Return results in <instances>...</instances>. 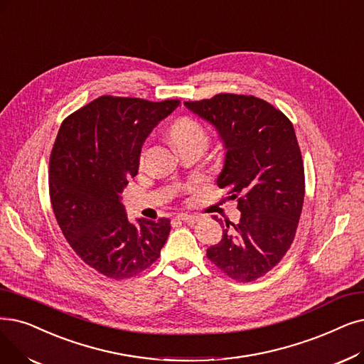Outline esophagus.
<instances>
[{
	"label": "esophagus",
	"instance_id": "34e87169",
	"mask_svg": "<svg viewBox=\"0 0 364 364\" xmlns=\"http://www.w3.org/2000/svg\"><path fill=\"white\" fill-rule=\"evenodd\" d=\"M176 220L178 221H184V223H196V221L199 220L198 215H192V214H186V213H181L176 217Z\"/></svg>",
	"mask_w": 364,
	"mask_h": 364
}]
</instances>
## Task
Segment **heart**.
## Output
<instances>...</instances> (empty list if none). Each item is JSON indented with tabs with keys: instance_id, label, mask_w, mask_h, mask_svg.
Returning a JSON list of instances; mask_svg holds the SVG:
<instances>
[{
	"instance_id": "b5f03b06",
	"label": "heart",
	"mask_w": 364,
	"mask_h": 364,
	"mask_svg": "<svg viewBox=\"0 0 364 364\" xmlns=\"http://www.w3.org/2000/svg\"><path fill=\"white\" fill-rule=\"evenodd\" d=\"M171 139L176 147L192 143V141H199V143H207V132L202 126L192 119H181L172 124L171 128Z\"/></svg>"
}]
</instances>
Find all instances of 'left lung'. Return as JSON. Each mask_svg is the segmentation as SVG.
Wrapping results in <instances>:
<instances>
[{"label": "left lung", "instance_id": "8db88e82", "mask_svg": "<svg viewBox=\"0 0 364 364\" xmlns=\"http://www.w3.org/2000/svg\"><path fill=\"white\" fill-rule=\"evenodd\" d=\"M184 105L211 123L226 151L217 184L238 199V225H223L207 257L232 279L269 272L290 248L304 207L305 173L291 122L256 97L220 93Z\"/></svg>", "mask_w": 364, "mask_h": 364}]
</instances>
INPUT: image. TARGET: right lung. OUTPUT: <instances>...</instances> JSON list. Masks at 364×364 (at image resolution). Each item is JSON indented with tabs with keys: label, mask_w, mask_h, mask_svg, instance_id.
I'll list each match as a JSON object with an SVG mask.
<instances>
[{
	"label": "right lung",
	"mask_w": 364,
	"mask_h": 364,
	"mask_svg": "<svg viewBox=\"0 0 364 364\" xmlns=\"http://www.w3.org/2000/svg\"><path fill=\"white\" fill-rule=\"evenodd\" d=\"M178 105L101 97L60 124L49 168L53 213L75 255L108 278L146 271L168 240V218L131 223L120 193L138 173L146 138Z\"/></svg>",
	"instance_id": "obj_1"
}]
</instances>
